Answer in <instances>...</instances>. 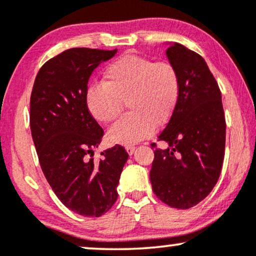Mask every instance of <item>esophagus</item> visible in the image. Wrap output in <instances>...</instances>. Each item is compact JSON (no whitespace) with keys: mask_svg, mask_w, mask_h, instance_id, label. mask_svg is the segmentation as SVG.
<instances>
[{"mask_svg":"<svg viewBox=\"0 0 256 256\" xmlns=\"http://www.w3.org/2000/svg\"><path fill=\"white\" fill-rule=\"evenodd\" d=\"M125 149H126V152H128V155H132L134 152V150H136V146H126Z\"/></svg>","mask_w":256,"mask_h":256,"instance_id":"34e87169","label":"esophagus"}]
</instances>
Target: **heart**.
<instances>
[{
	"label": "heart",
	"mask_w": 256,
	"mask_h": 256,
	"mask_svg": "<svg viewBox=\"0 0 256 256\" xmlns=\"http://www.w3.org/2000/svg\"><path fill=\"white\" fill-rule=\"evenodd\" d=\"M104 83L86 89V106L101 122H110L122 113L124 102L130 113L108 131L112 142L131 146L154 132L171 118L180 95V77L167 61L155 62L140 55H125L104 72Z\"/></svg>",
	"instance_id": "b5f03b06"
}]
</instances>
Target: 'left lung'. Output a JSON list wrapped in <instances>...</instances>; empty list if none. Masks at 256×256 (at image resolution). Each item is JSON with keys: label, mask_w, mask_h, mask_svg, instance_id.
Here are the masks:
<instances>
[{"label": "left lung", "mask_w": 256, "mask_h": 256, "mask_svg": "<svg viewBox=\"0 0 256 256\" xmlns=\"http://www.w3.org/2000/svg\"><path fill=\"white\" fill-rule=\"evenodd\" d=\"M166 55L180 77V95L154 148L150 170L152 192L170 207L188 210L213 190L225 154L226 122L222 92L204 58L179 43Z\"/></svg>", "instance_id": "obj_1"}]
</instances>
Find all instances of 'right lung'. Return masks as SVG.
I'll use <instances>...</instances> for the list:
<instances>
[{"label": "right lung", "mask_w": 256, "mask_h": 256, "mask_svg": "<svg viewBox=\"0 0 256 256\" xmlns=\"http://www.w3.org/2000/svg\"><path fill=\"white\" fill-rule=\"evenodd\" d=\"M114 50L72 48L40 67L30 100L31 134L40 168L68 210L98 218L118 198L116 186L128 154L116 144L94 158L104 130L86 106L94 70Z\"/></svg>", "instance_id": "right-lung-1"}]
</instances>
